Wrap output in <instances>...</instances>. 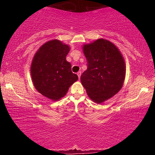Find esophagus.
I'll use <instances>...</instances> for the list:
<instances>
[{
  "label": "esophagus",
  "instance_id": "esophagus-1",
  "mask_svg": "<svg viewBox=\"0 0 155 155\" xmlns=\"http://www.w3.org/2000/svg\"><path fill=\"white\" fill-rule=\"evenodd\" d=\"M81 71L77 72V75H78V77H79V79H80V77H81Z\"/></svg>",
  "mask_w": 155,
  "mask_h": 155
}]
</instances>
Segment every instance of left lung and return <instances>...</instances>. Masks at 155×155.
<instances>
[{
    "mask_svg": "<svg viewBox=\"0 0 155 155\" xmlns=\"http://www.w3.org/2000/svg\"><path fill=\"white\" fill-rule=\"evenodd\" d=\"M87 69L81 81L89 97L97 104L116 95L125 76V64L120 51L111 42L98 39L83 47Z\"/></svg>",
    "mask_w": 155,
    "mask_h": 155,
    "instance_id": "8db88e82",
    "label": "left lung"
}]
</instances>
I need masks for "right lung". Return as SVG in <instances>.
I'll list each match as a JSON object with an SVG mask.
<instances>
[{
    "label": "right lung",
    "instance_id": "add662e5",
    "mask_svg": "<svg viewBox=\"0 0 155 155\" xmlns=\"http://www.w3.org/2000/svg\"><path fill=\"white\" fill-rule=\"evenodd\" d=\"M70 48L58 40L42 45L35 53L31 73L35 89L48 98L59 100L65 95L69 87L78 80L66 60Z\"/></svg>",
    "mask_w": 155,
    "mask_h": 155
}]
</instances>
